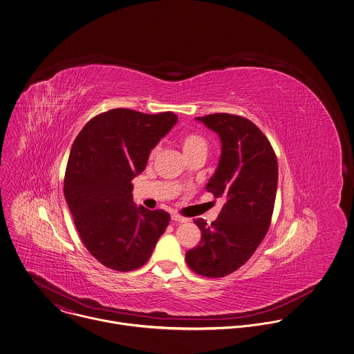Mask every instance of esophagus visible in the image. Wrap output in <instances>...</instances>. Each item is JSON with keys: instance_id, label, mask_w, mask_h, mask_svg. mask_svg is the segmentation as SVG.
<instances>
[{"instance_id": "obj_1", "label": "esophagus", "mask_w": 354, "mask_h": 354, "mask_svg": "<svg viewBox=\"0 0 354 354\" xmlns=\"http://www.w3.org/2000/svg\"><path fill=\"white\" fill-rule=\"evenodd\" d=\"M171 218H172V221H175V223H187V221H189V218L182 217L180 214H176V213H174V214L171 216Z\"/></svg>"}]
</instances>
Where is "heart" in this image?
<instances>
[{"label":"heart","mask_w":354,"mask_h":354,"mask_svg":"<svg viewBox=\"0 0 354 354\" xmlns=\"http://www.w3.org/2000/svg\"><path fill=\"white\" fill-rule=\"evenodd\" d=\"M180 147L186 158H192L198 153H207V142L206 140L196 133H186L180 137ZM158 153V148H153L149 153V158H155Z\"/></svg>","instance_id":"heart-1"}]
</instances>
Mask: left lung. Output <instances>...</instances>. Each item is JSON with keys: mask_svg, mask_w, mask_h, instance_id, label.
<instances>
[{"mask_svg": "<svg viewBox=\"0 0 354 354\" xmlns=\"http://www.w3.org/2000/svg\"><path fill=\"white\" fill-rule=\"evenodd\" d=\"M196 120L221 140V158L206 190L223 198L224 206L210 225L203 218L194 220L201 241L186 252V262L196 274L218 278L243 266L268 234L278 162L269 140L251 120L225 113Z\"/></svg>", "mask_w": 354, "mask_h": 354, "instance_id": "left-lung-1", "label": "left lung"}]
</instances>
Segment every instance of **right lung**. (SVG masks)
<instances>
[{
    "label": "right lung",
    "mask_w": 354,
    "mask_h": 354,
    "mask_svg": "<svg viewBox=\"0 0 354 354\" xmlns=\"http://www.w3.org/2000/svg\"><path fill=\"white\" fill-rule=\"evenodd\" d=\"M176 122L171 111L114 109L91 119L72 145L64 194L84 245L109 269L145 265L169 224L167 212L133 202L131 180Z\"/></svg>",
    "instance_id": "right-lung-1"
}]
</instances>
